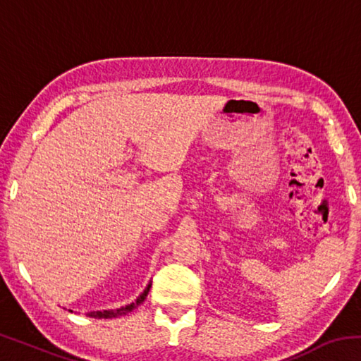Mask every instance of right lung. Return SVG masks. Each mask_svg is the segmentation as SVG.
Here are the masks:
<instances>
[{
  "instance_id": "obj_1",
  "label": "right lung",
  "mask_w": 361,
  "mask_h": 361,
  "mask_svg": "<svg viewBox=\"0 0 361 361\" xmlns=\"http://www.w3.org/2000/svg\"><path fill=\"white\" fill-rule=\"evenodd\" d=\"M149 288H151V285L146 286L145 291L142 293V295H140V296L137 298V301H135V302L127 304V305H124V307L113 309V310H94V312H89L87 315H89V317H92V319H114V317H119V315H126V314H129V312H132L133 309L137 307V305H140V304H142V302L145 301V298L148 296V291H149Z\"/></svg>"
}]
</instances>
